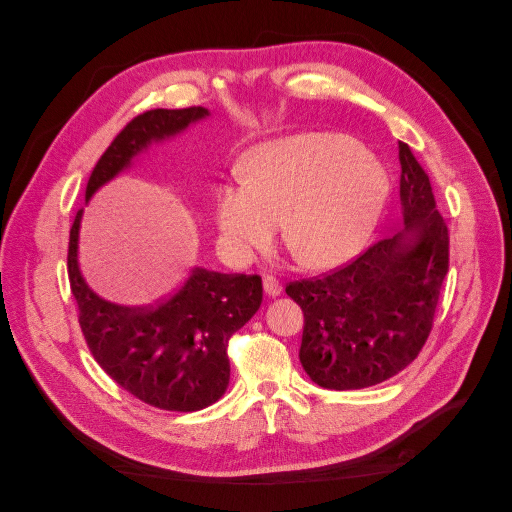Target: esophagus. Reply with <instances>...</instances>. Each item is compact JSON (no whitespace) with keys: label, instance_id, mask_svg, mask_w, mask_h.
I'll return each mask as SVG.
<instances>
[{"label":"esophagus","instance_id":"obj_1","mask_svg":"<svg viewBox=\"0 0 512 512\" xmlns=\"http://www.w3.org/2000/svg\"><path fill=\"white\" fill-rule=\"evenodd\" d=\"M262 286H265V292L269 294V297H280L282 290H284L282 284L277 282L273 275H265V277H262Z\"/></svg>","mask_w":512,"mask_h":512}]
</instances>
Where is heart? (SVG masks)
<instances>
[{
  "mask_svg": "<svg viewBox=\"0 0 512 512\" xmlns=\"http://www.w3.org/2000/svg\"><path fill=\"white\" fill-rule=\"evenodd\" d=\"M389 196V173L374 153L346 134L305 132L258 145L241 175L215 183L213 220L230 258L265 250L284 220L292 258L333 271L365 250Z\"/></svg>",
  "mask_w": 512,
  "mask_h": 512,
  "instance_id": "heart-1",
  "label": "heart"
}]
</instances>
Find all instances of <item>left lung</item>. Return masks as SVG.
<instances>
[{"instance_id": "8db88e82", "label": "left lung", "mask_w": 512, "mask_h": 512, "mask_svg": "<svg viewBox=\"0 0 512 512\" xmlns=\"http://www.w3.org/2000/svg\"><path fill=\"white\" fill-rule=\"evenodd\" d=\"M399 164L404 228L342 269L286 286L305 318L301 365L322 389L352 391L389 380L429 337L448 271V228L406 143H399Z\"/></svg>"}]
</instances>
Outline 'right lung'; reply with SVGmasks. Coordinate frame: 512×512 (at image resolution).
Returning a JSON list of instances; mask_svg holds the SVG:
<instances>
[{
    "label": "right lung",
    "mask_w": 512,
    "mask_h": 512,
    "mask_svg": "<svg viewBox=\"0 0 512 512\" xmlns=\"http://www.w3.org/2000/svg\"><path fill=\"white\" fill-rule=\"evenodd\" d=\"M209 117L203 106L153 108L134 117L111 143L87 181L85 200L115 179L151 143H162ZM83 209L70 228L68 277L87 346L121 389L160 410L194 412L215 404L230 380L228 339L262 303L258 275L194 267L168 299L128 307L102 299L81 273Z\"/></svg>",
    "instance_id": "add662e5"
}]
</instances>
